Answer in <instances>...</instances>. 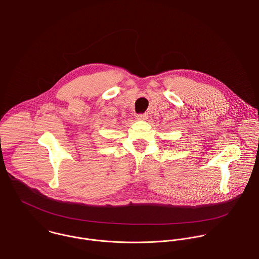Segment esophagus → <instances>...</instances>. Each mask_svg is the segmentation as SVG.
Returning a JSON list of instances; mask_svg holds the SVG:
<instances>
[{
	"mask_svg": "<svg viewBox=\"0 0 259 259\" xmlns=\"http://www.w3.org/2000/svg\"><path fill=\"white\" fill-rule=\"evenodd\" d=\"M136 119L140 120V121H146L148 119V115L147 114H140V115L136 116Z\"/></svg>",
	"mask_w": 259,
	"mask_h": 259,
	"instance_id": "esophagus-1",
	"label": "esophagus"
}]
</instances>
